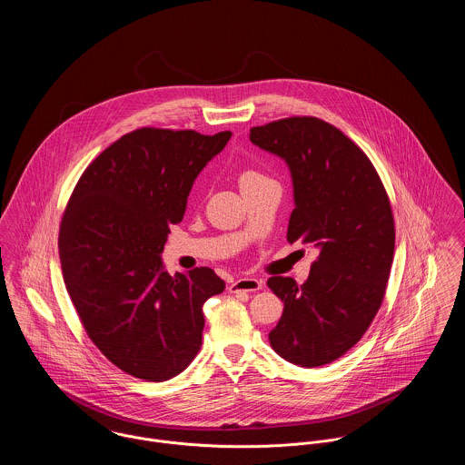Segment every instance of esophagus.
Instances as JSON below:
<instances>
[{
  "label": "esophagus",
  "instance_id": "obj_1",
  "mask_svg": "<svg viewBox=\"0 0 465 465\" xmlns=\"http://www.w3.org/2000/svg\"><path fill=\"white\" fill-rule=\"evenodd\" d=\"M263 288V281L262 279H256V277H240L236 281L231 282L229 290L232 293H238V292H258Z\"/></svg>",
  "mask_w": 465,
  "mask_h": 465
}]
</instances>
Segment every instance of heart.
Masks as SVG:
<instances>
[{"instance_id": "b5f03b06", "label": "heart", "mask_w": 465, "mask_h": 465, "mask_svg": "<svg viewBox=\"0 0 465 465\" xmlns=\"http://www.w3.org/2000/svg\"><path fill=\"white\" fill-rule=\"evenodd\" d=\"M266 179L265 175L254 168H245L240 172V177H238V183H240V188L245 186V184H251V183H256V181H262Z\"/></svg>"}]
</instances>
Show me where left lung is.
<instances>
[{"label":"left lung","mask_w":465,"mask_h":465,"mask_svg":"<svg viewBox=\"0 0 465 465\" xmlns=\"http://www.w3.org/2000/svg\"><path fill=\"white\" fill-rule=\"evenodd\" d=\"M251 141L290 168L288 242L319 249L302 284L282 275L266 281L284 302L270 345L306 369L331 363L365 334L383 302L396 245L391 200L363 150L324 120H277L252 127Z\"/></svg>","instance_id":"obj_1"}]
</instances>
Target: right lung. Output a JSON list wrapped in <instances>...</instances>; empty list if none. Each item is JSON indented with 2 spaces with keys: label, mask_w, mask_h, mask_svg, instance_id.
I'll return each mask as SVG.
<instances>
[{
  "label": "right lung",
  "mask_w": 465,
  "mask_h": 465,
  "mask_svg": "<svg viewBox=\"0 0 465 465\" xmlns=\"http://www.w3.org/2000/svg\"><path fill=\"white\" fill-rule=\"evenodd\" d=\"M231 133L137 129L78 179L59 232L67 293L91 341L124 372L166 381L202 345L203 302L225 282L207 266L173 277L161 254L203 166Z\"/></svg>",
  "instance_id": "1"
}]
</instances>
